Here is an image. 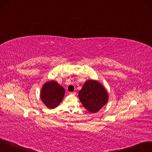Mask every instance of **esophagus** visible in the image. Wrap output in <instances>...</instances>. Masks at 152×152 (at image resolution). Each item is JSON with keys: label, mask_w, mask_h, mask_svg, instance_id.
Instances as JSON below:
<instances>
[{"label": "esophagus", "mask_w": 152, "mask_h": 152, "mask_svg": "<svg viewBox=\"0 0 152 152\" xmlns=\"http://www.w3.org/2000/svg\"><path fill=\"white\" fill-rule=\"evenodd\" d=\"M75 92H69L70 95H75Z\"/></svg>", "instance_id": "1"}]
</instances>
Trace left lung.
Instances as JSON below:
<instances>
[{
	"instance_id": "1",
	"label": "left lung",
	"mask_w": 152,
	"mask_h": 152,
	"mask_svg": "<svg viewBox=\"0 0 152 152\" xmlns=\"http://www.w3.org/2000/svg\"><path fill=\"white\" fill-rule=\"evenodd\" d=\"M78 98L83 106L91 113H96L104 107L108 101V95L102 85L94 80L84 83L78 92Z\"/></svg>"
}]
</instances>
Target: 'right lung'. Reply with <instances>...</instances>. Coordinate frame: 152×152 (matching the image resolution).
Listing matches in <instances>:
<instances>
[{"mask_svg":"<svg viewBox=\"0 0 152 152\" xmlns=\"http://www.w3.org/2000/svg\"><path fill=\"white\" fill-rule=\"evenodd\" d=\"M65 94V89L56 81L46 82L41 90L42 101L48 108H56L62 100Z\"/></svg>","mask_w":152,"mask_h":152,"instance_id":"obj_1","label":"right lung"}]
</instances>
